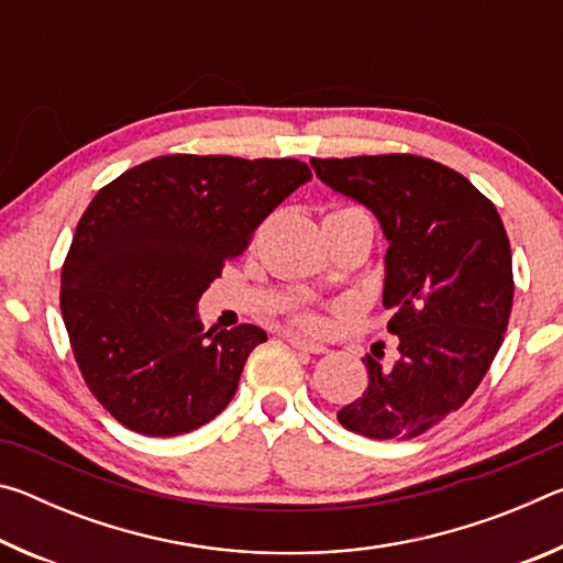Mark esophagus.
<instances>
[{
	"label": "esophagus",
	"instance_id": "obj_1",
	"mask_svg": "<svg viewBox=\"0 0 563 563\" xmlns=\"http://www.w3.org/2000/svg\"><path fill=\"white\" fill-rule=\"evenodd\" d=\"M285 340H288V345H292L295 350L312 352V355H322V352H328V347L322 345V342L308 340V338H302V335H295V332H285Z\"/></svg>",
	"mask_w": 563,
	"mask_h": 563
}]
</instances>
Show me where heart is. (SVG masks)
I'll return each mask as SVG.
<instances>
[{
    "instance_id": "b5f03b06",
    "label": "heart",
    "mask_w": 563,
    "mask_h": 563,
    "mask_svg": "<svg viewBox=\"0 0 563 563\" xmlns=\"http://www.w3.org/2000/svg\"><path fill=\"white\" fill-rule=\"evenodd\" d=\"M335 211H342V208H335ZM330 213H332V211H330ZM298 320L302 322V325H308V328H318V325H320L318 316H312V312H300Z\"/></svg>"
}]
</instances>
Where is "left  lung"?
Listing matches in <instances>:
<instances>
[{"mask_svg": "<svg viewBox=\"0 0 563 563\" xmlns=\"http://www.w3.org/2000/svg\"><path fill=\"white\" fill-rule=\"evenodd\" d=\"M310 164L322 184L369 208L389 243L383 305L399 355L365 357V393L338 419L369 440H409L456 412L501 347L514 300L507 231L489 198L437 161L387 154Z\"/></svg>", "mask_w": 563, "mask_h": 563, "instance_id": "1", "label": "left lung"}]
</instances>
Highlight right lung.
Segmentation results:
<instances>
[{"instance_id":"right-lung-1","label":"right lung","mask_w":563,"mask_h":563,"mask_svg":"<svg viewBox=\"0 0 563 563\" xmlns=\"http://www.w3.org/2000/svg\"><path fill=\"white\" fill-rule=\"evenodd\" d=\"M310 178L295 158L174 154L93 196L62 268V316L84 379L123 427L176 437L228 407L268 335L203 330L198 300Z\"/></svg>"}]
</instances>
